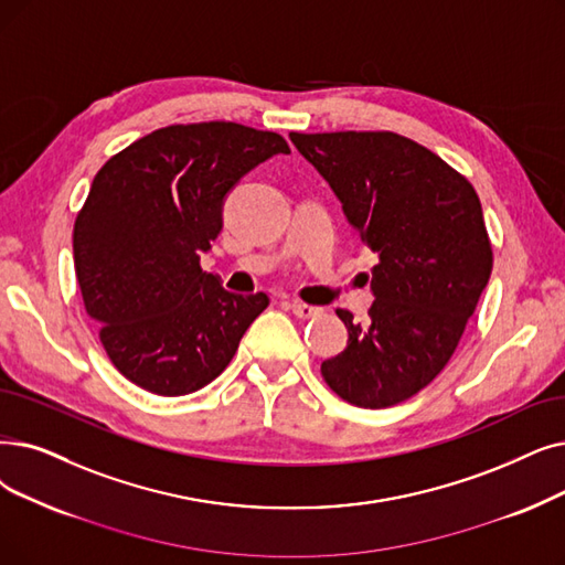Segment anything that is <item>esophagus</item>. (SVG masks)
Instances as JSON below:
<instances>
[{"label": "esophagus", "instance_id": "34e87169", "mask_svg": "<svg viewBox=\"0 0 565 565\" xmlns=\"http://www.w3.org/2000/svg\"><path fill=\"white\" fill-rule=\"evenodd\" d=\"M288 309H290L292 313H296L298 318H313V316L321 313V309H318V307L305 305V302H300V300H290V302H288Z\"/></svg>", "mask_w": 565, "mask_h": 565}]
</instances>
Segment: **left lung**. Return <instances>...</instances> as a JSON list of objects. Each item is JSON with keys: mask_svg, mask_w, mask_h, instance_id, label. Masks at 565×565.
<instances>
[{"mask_svg": "<svg viewBox=\"0 0 565 565\" xmlns=\"http://www.w3.org/2000/svg\"><path fill=\"white\" fill-rule=\"evenodd\" d=\"M290 140L379 256L370 321L353 323L351 311L337 309L349 343L321 364V374L353 406L406 402L448 364L492 275L478 193L444 159L399 134H290Z\"/></svg>", "mask_w": 565, "mask_h": 565, "instance_id": "obj_1", "label": "left lung"}]
</instances>
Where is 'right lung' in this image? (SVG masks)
Masks as SVG:
<instances>
[{
	"label": "right lung",
	"mask_w": 565,
	"mask_h": 565,
	"mask_svg": "<svg viewBox=\"0 0 565 565\" xmlns=\"http://www.w3.org/2000/svg\"><path fill=\"white\" fill-rule=\"evenodd\" d=\"M290 154L235 121L175 125L131 142L96 173L73 228L83 302L121 376L161 397L201 390L269 305L203 273L224 203L258 163Z\"/></svg>",
	"instance_id": "right-lung-1"
}]
</instances>
